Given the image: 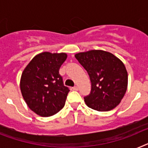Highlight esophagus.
<instances>
[{
    "label": "esophagus",
    "mask_w": 148,
    "mask_h": 148,
    "mask_svg": "<svg viewBox=\"0 0 148 148\" xmlns=\"http://www.w3.org/2000/svg\"><path fill=\"white\" fill-rule=\"evenodd\" d=\"M73 89L74 91H78V90H79V88H78V86H74V87L73 88Z\"/></svg>",
    "instance_id": "1"
}]
</instances>
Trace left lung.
I'll return each instance as SVG.
<instances>
[{"label":"left lung","mask_w":148,"mask_h":148,"mask_svg":"<svg viewBox=\"0 0 148 148\" xmlns=\"http://www.w3.org/2000/svg\"><path fill=\"white\" fill-rule=\"evenodd\" d=\"M75 58L88 73L90 95L85 97L88 107L97 111H109L119 104L128 86L124 63L113 53L91 50L75 53Z\"/></svg>","instance_id":"obj_1"}]
</instances>
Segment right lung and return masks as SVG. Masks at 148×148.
<instances>
[{
    "instance_id": "add662e5",
    "label": "right lung",
    "mask_w": 148,
    "mask_h": 148,
    "mask_svg": "<svg viewBox=\"0 0 148 148\" xmlns=\"http://www.w3.org/2000/svg\"><path fill=\"white\" fill-rule=\"evenodd\" d=\"M66 53L42 52L33 57L20 79V90L29 109L47 117L58 113L65 105L69 88L59 73Z\"/></svg>"
}]
</instances>
